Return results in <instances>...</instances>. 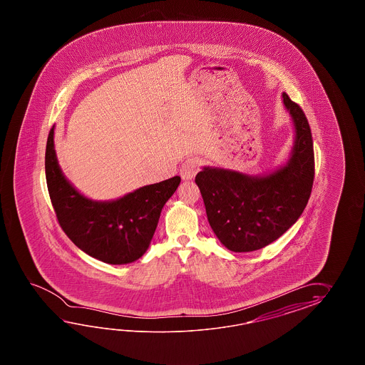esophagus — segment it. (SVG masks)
Returning a JSON list of instances; mask_svg holds the SVG:
<instances>
[{
  "mask_svg": "<svg viewBox=\"0 0 365 365\" xmlns=\"http://www.w3.org/2000/svg\"><path fill=\"white\" fill-rule=\"evenodd\" d=\"M200 165H201V162L198 158H193V156L187 158L180 168L181 178L184 180L193 179L194 176L197 175V172L200 171Z\"/></svg>",
  "mask_w": 365,
  "mask_h": 365,
  "instance_id": "esophagus-1",
  "label": "esophagus"
}]
</instances>
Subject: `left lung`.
Returning a JSON list of instances; mask_svg holds the SVG:
<instances>
[{"mask_svg":"<svg viewBox=\"0 0 365 365\" xmlns=\"http://www.w3.org/2000/svg\"><path fill=\"white\" fill-rule=\"evenodd\" d=\"M283 103L296 129L295 146L284 167L262 178L209 167L195 176L210 225L232 252H253L279 239L309 201L314 180L309 123L286 93Z\"/></svg>","mask_w":365,"mask_h":365,"instance_id":"8db88e82","label":"left lung"}]
</instances>
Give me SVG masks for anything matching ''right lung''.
Returning a JSON list of instances; mask_svg holds the SVG:
<instances>
[{"instance_id":"add662e5","label":"right lung","mask_w":365,"mask_h":365,"mask_svg":"<svg viewBox=\"0 0 365 365\" xmlns=\"http://www.w3.org/2000/svg\"><path fill=\"white\" fill-rule=\"evenodd\" d=\"M48 193L62 231L78 248L106 264H129L145 255L165 202L180 176L137 189L112 202H93L63 178L53 148V128L46 148Z\"/></svg>"}]
</instances>
